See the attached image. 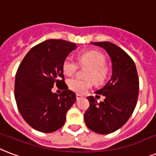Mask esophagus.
I'll return each mask as SVG.
<instances>
[{
  "instance_id": "34e87169",
  "label": "esophagus",
  "mask_w": 156,
  "mask_h": 156,
  "mask_svg": "<svg viewBox=\"0 0 156 156\" xmlns=\"http://www.w3.org/2000/svg\"><path fill=\"white\" fill-rule=\"evenodd\" d=\"M83 98V96H81V95L80 94H76V100L77 101H79V100L82 99Z\"/></svg>"
}]
</instances>
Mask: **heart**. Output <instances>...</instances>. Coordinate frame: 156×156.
Segmentation results:
<instances>
[{"instance_id": "heart-1", "label": "heart", "mask_w": 156, "mask_h": 156, "mask_svg": "<svg viewBox=\"0 0 156 156\" xmlns=\"http://www.w3.org/2000/svg\"><path fill=\"white\" fill-rule=\"evenodd\" d=\"M80 64L88 66L85 77L91 78L96 84H100L105 80L107 74V68L105 66L107 60L106 57L97 50H89L79 55ZM78 68L76 62L71 57H67L62 62V70L65 75L72 76ZM68 86L72 91L83 94L92 86L91 80H81L79 78L71 79L68 81Z\"/></svg>"}]
</instances>
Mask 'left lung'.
I'll use <instances>...</instances> for the list:
<instances>
[{
	"label": "left lung",
	"instance_id": "1",
	"mask_svg": "<svg viewBox=\"0 0 156 156\" xmlns=\"http://www.w3.org/2000/svg\"><path fill=\"white\" fill-rule=\"evenodd\" d=\"M104 49L112 59V75L102 89L95 92L104 96L98 102L89 96V107L84 113V122L92 131L108 134L124 125L134 111L138 97L139 80L136 66L129 54L108 41L92 42Z\"/></svg>",
	"mask_w": 156,
	"mask_h": 156
}]
</instances>
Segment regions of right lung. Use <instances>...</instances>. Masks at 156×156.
<instances>
[{
    "instance_id": "1",
    "label": "right lung",
    "mask_w": 156,
    "mask_h": 156,
    "mask_svg": "<svg viewBox=\"0 0 156 156\" xmlns=\"http://www.w3.org/2000/svg\"><path fill=\"white\" fill-rule=\"evenodd\" d=\"M76 44L48 40L33 47L24 57L15 76L14 97L20 114L32 128L52 133L63 126L67 111L76 101L64 82L62 62ZM54 85L64 90L51 92Z\"/></svg>"
}]
</instances>
